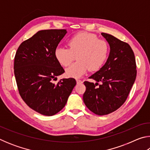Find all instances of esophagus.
Masks as SVG:
<instances>
[{"mask_svg": "<svg viewBox=\"0 0 150 150\" xmlns=\"http://www.w3.org/2000/svg\"><path fill=\"white\" fill-rule=\"evenodd\" d=\"M76 81H77V83H81L83 82L82 80L79 79H76Z\"/></svg>", "mask_w": 150, "mask_h": 150, "instance_id": "obj_1", "label": "esophagus"}]
</instances>
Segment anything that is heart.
Listing matches in <instances>:
<instances>
[{
  "label": "heart",
  "mask_w": 150,
  "mask_h": 150,
  "mask_svg": "<svg viewBox=\"0 0 150 150\" xmlns=\"http://www.w3.org/2000/svg\"><path fill=\"white\" fill-rule=\"evenodd\" d=\"M68 45L69 48L57 47L55 56L63 67L69 65L77 58V62L66 70L69 77H79L88 69L97 71L107 59L109 51L107 42L91 33H78L69 40Z\"/></svg>",
  "instance_id": "obj_1"
}]
</instances>
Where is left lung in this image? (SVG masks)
<instances>
[{
    "instance_id": "1",
    "label": "left lung",
    "mask_w": 150,
    "mask_h": 150,
    "mask_svg": "<svg viewBox=\"0 0 150 150\" xmlns=\"http://www.w3.org/2000/svg\"><path fill=\"white\" fill-rule=\"evenodd\" d=\"M101 35L110 45V55L103 67L88 77L95 80V84L84 82L86 91L83 98L91 112L103 116L115 112L125 103L137 70L135 55L128 43L106 33Z\"/></svg>"
}]
</instances>
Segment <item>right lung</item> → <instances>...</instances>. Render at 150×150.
I'll list each match as a JSON object with an SVG mask.
<instances>
[{"label":"right lung","instance_id":"obj_1","mask_svg":"<svg viewBox=\"0 0 150 150\" xmlns=\"http://www.w3.org/2000/svg\"><path fill=\"white\" fill-rule=\"evenodd\" d=\"M66 33L64 29L40 30L20 45L14 57L20 96L30 108L45 116L54 115L64 107L77 83L73 78L53 83L65 72L55 50Z\"/></svg>","mask_w":150,"mask_h":150}]
</instances>
